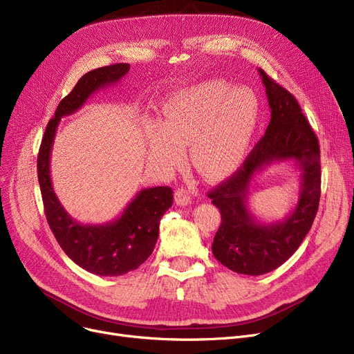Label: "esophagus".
<instances>
[{
	"mask_svg": "<svg viewBox=\"0 0 354 354\" xmlns=\"http://www.w3.org/2000/svg\"><path fill=\"white\" fill-rule=\"evenodd\" d=\"M191 199H192V195H191V191L187 187H180V188H178L175 191V202H176V205L187 207L188 203H191Z\"/></svg>",
	"mask_w": 354,
	"mask_h": 354,
	"instance_id": "1",
	"label": "esophagus"
}]
</instances>
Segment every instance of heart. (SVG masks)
Wrapping results in <instances>:
<instances>
[{"mask_svg": "<svg viewBox=\"0 0 354 354\" xmlns=\"http://www.w3.org/2000/svg\"><path fill=\"white\" fill-rule=\"evenodd\" d=\"M258 118V97L247 86L205 80L179 88L166 99L160 124L147 130L149 159L171 169L189 143L191 163L202 176L227 175L244 159Z\"/></svg>", "mask_w": 354, "mask_h": 354, "instance_id": "obj_1", "label": "heart"}]
</instances>
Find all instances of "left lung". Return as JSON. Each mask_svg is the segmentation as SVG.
Segmentation results:
<instances>
[{
  "label": "left lung",
  "instance_id": "obj_1",
  "mask_svg": "<svg viewBox=\"0 0 354 354\" xmlns=\"http://www.w3.org/2000/svg\"><path fill=\"white\" fill-rule=\"evenodd\" d=\"M266 87L271 120L266 135L244 163L208 194L221 212L212 252L227 268L245 275H263L284 264L310 231L319 209L322 174L320 146L295 97L258 68ZM292 160L302 171V187L295 209L281 221L264 225L248 208L250 180L275 161Z\"/></svg>",
  "mask_w": 354,
  "mask_h": 354
}]
</instances>
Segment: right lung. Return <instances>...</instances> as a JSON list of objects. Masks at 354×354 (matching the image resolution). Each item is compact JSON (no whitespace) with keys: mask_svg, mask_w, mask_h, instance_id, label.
Segmentation results:
<instances>
[{"mask_svg":"<svg viewBox=\"0 0 354 354\" xmlns=\"http://www.w3.org/2000/svg\"><path fill=\"white\" fill-rule=\"evenodd\" d=\"M129 68V64L119 63L86 73L57 106L46 127L37 159L44 212L55 239L79 267L102 277L123 275L146 261L158 241L160 218L172 207L174 192L169 187L142 189L115 221L83 225L67 214L54 194L50 156L62 118L77 111L96 91L119 83Z\"/></svg>","mask_w":354,"mask_h":354,"instance_id":"1","label":"right lung"}]
</instances>
